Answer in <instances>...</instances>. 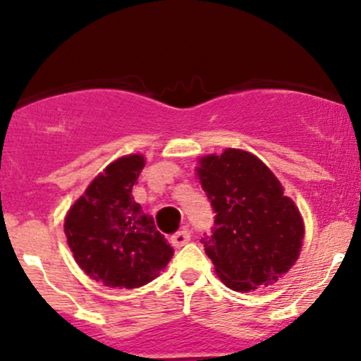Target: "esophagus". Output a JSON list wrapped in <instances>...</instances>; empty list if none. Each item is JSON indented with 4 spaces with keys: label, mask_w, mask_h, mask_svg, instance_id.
<instances>
[{
    "label": "esophagus",
    "mask_w": 361,
    "mask_h": 361,
    "mask_svg": "<svg viewBox=\"0 0 361 361\" xmlns=\"http://www.w3.org/2000/svg\"><path fill=\"white\" fill-rule=\"evenodd\" d=\"M190 241V233L188 231H178L176 234H173L171 235V244L175 247H181V246H185L186 243Z\"/></svg>",
    "instance_id": "1"
}]
</instances>
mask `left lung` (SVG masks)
Listing matches in <instances>:
<instances>
[{
    "instance_id": "obj_1",
    "label": "left lung",
    "mask_w": 361,
    "mask_h": 361,
    "mask_svg": "<svg viewBox=\"0 0 361 361\" xmlns=\"http://www.w3.org/2000/svg\"><path fill=\"white\" fill-rule=\"evenodd\" d=\"M215 212L212 233L200 239L215 273L235 292L268 287L293 267L304 222L270 168L251 152L226 149L197 168Z\"/></svg>"
}]
</instances>
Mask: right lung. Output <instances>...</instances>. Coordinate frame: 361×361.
<instances>
[{"mask_svg":"<svg viewBox=\"0 0 361 361\" xmlns=\"http://www.w3.org/2000/svg\"><path fill=\"white\" fill-rule=\"evenodd\" d=\"M144 156L130 154L109 164L74 202L64 233L74 259L106 287L137 288L159 275L173 247L132 197Z\"/></svg>","mask_w":361,"mask_h":361,"instance_id":"obj_1","label":"right lung"}]
</instances>
